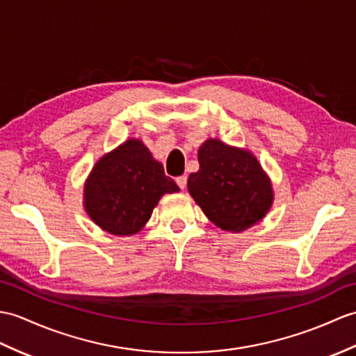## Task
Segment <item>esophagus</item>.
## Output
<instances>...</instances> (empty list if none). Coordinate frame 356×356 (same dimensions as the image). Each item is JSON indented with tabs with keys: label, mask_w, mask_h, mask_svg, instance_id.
Masks as SVG:
<instances>
[{
	"label": "esophagus",
	"mask_w": 356,
	"mask_h": 356,
	"mask_svg": "<svg viewBox=\"0 0 356 356\" xmlns=\"http://www.w3.org/2000/svg\"><path fill=\"white\" fill-rule=\"evenodd\" d=\"M176 184H177V186L180 189H185V186H186V176H179L176 179Z\"/></svg>",
	"instance_id": "1"
}]
</instances>
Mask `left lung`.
<instances>
[{
  "label": "left lung",
  "mask_w": 356,
  "mask_h": 356,
  "mask_svg": "<svg viewBox=\"0 0 356 356\" xmlns=\"http://www.w3.org/2000/svg\"><path fill=\"white\" fill-rule=\"evenodd\" d=\"M198 163L200 170L188 177V191L212 222L241 232L266 217L273 193L254 156L208 139L198 150Z\"/></svg>",
  "instance_id": "obj_1"
}]
</instances>
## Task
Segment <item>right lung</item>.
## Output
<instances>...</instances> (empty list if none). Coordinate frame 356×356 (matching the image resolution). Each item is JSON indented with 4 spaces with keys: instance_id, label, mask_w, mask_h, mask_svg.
Returning <instances> with one entry per match:
<instances>
[{
    "instance_id": "right-lung-1",
    "label": "right lung",
    "mask_w": 356,
    "mask_h": 356,
    "mask_svg": "<svg viewBox=\"0 0 356 356\" xmlns=\"http://www.w3.org/2000/svg\"><path fill=\"white\" fill-rule=\"evenodd\" d=\"M179 186L136 139L95 163L85 186V208L95 225L113 235H131L152 217L163 194Z\"/></svg>"
}]
</instances>
